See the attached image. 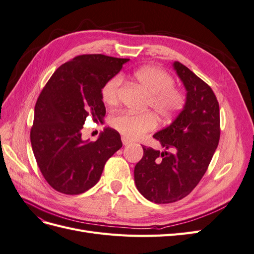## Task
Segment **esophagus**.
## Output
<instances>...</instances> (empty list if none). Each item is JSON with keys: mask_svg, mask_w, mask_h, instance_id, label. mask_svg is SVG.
Instances as JSON below:
<instances>
[{"mask_svg": "<svg viewBox=\"0 0 254 254\" xmlns=\"http://www.w3.org/2000/svg\"><path fill=\"white\" fill-rule=\"evenodd\" d=\"M122 142H123V144H124L125 146H127V145H129L130 143H131V141L128 140V139H126V137H124V136L122 137Z\"/></svg>", "mask_w": 254, "mask_h": 254, "instance_id": "obj_1", "label": "esophagus"}]
</instances>
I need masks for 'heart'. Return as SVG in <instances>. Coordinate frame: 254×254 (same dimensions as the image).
<instances>
[{
	"instance_id": "heart-1",
	"label": "heart",
	"mask_w": 254,
	"mask_h": 254,
	"mask_svg": "<svg viewBox=\"0 0 254 254\" xmlns=\"http://www.w3.org/2000/svg\"><path fill=\"white\" fill-rule=\"evenodd\" d=\"M135 79L147 91L148 106L160 118L171 119L180 112L187 104V96L180 89L174 87L175 79L163 68L158 66H144L134 73ZM122 83L120 74L107 79L101 88V96L106 104L118 102L119 89ZM110 125L128 139H137L144 133L151 131L157 126L155 115L150 112L131 113L119 111L111 115Z\"/></svg>"
}]
</instances>
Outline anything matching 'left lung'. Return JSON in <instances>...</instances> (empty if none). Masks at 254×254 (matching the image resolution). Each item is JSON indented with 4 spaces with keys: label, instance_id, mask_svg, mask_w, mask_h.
Instances as JSON below:
<instances>
[{
    "label": "left lung",
    "instance_id": "obj_1",
    "mask_svg": "<svg viewBox=\"0 0 254 254\" xmlns=\"http://www.w3.org/2000/svg\"><path fill=\"white\" fill-rule=\"evenodd\" d=\"M187 104L170 126L153 134L164 151L143 146L134 167L136 189L149 201L172 203L193 190L205 174L220 137L219 105L211 87L189 67L174 63Z\"/></svg>",
    "mask_w": 254,
    "mask_h": 254
}]
</instances>
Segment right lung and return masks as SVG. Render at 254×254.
Instances as JSON below:
<instances>
[{"mask_svg": "<svg viewBox=\"0 0 254 254\" xmlns=\"http://www.w3.org/2000/svg\"><path fill=\"white\" fill-rule=\"evenodd\" d=\"M128 60L102 54L76 56L54 72L38 97L30 143L44 179L59 193L78 195L94 187L107 161L122 147L112 128L94 142L83 141L80 130L88 117H105L101 88Z\"/></svg>", "mask_w": 254, "mask_h": 254, "instance_id": "1", "label": "right lung"}]
</instances>
